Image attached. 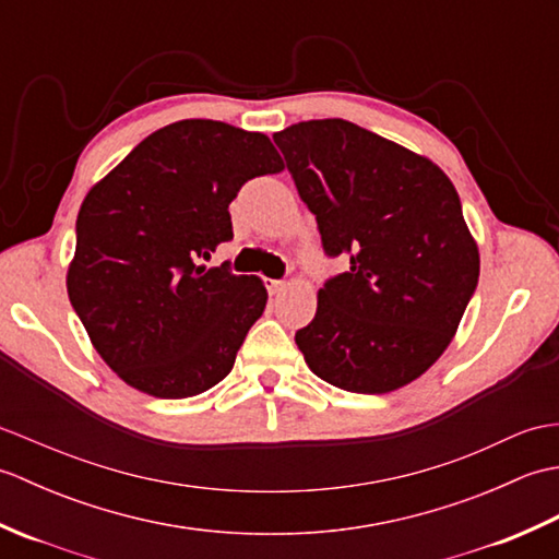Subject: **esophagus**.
Here are the masks:
<instances>
[{
	"instance_id": "esophagus-1",
	"label": "esophagus",
	"mask_w": 559,
	"mask_h": 559,
	"mask_svg": "<svg viewBox=\"0 0 559 559\" xmlns=\"http://www.w3.org/2000/svg\"><path fill=\"white\" fill-rule=\"evenodd\" d=\"M286 286H288L286 281H266V288H269V293H271V295H278V293H283V290H286Z\"/></svg>"
}]
</instances>
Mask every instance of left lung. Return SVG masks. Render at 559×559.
Here are the masks:
<instances>
[{
	"mask_svg": "<svg viewBox=\"0 0 559 559\" xmlns=\"http://www.w3.org/2000/svg\"><path fill=\"white\" fill-rule=\"evenodd\" d=\"M326 257L317 314L295 334L310 370L353 394L418 379L454 338L478 286V245L449 177L432 160L346 122L273 134Z\"/></svg>",
	"mask_w": 559,
	"mask_h": 559,
	"instance_id": "obj_1",
	"label": "left lung"
}]
</instances>
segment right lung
<instances>
[{"label":"right lung","mask_w":559,"mask_h":559,"mask_svg":"<svg viewBox=\"0 0 559 559\" xmlns=\"http://www.w3.org/2000/svg\"><path fill=\"white\" fill-rule=\"evenodd\" d=\"M281 170L269 136L182 120L146 136L83 199L67 293L129 386L187 399L233 370L269 295L228 261H201L233 240L228 206L240 187Z\"/></svg>","instance_id":"1"}]
</instances>
